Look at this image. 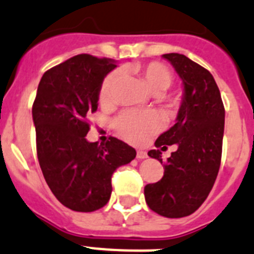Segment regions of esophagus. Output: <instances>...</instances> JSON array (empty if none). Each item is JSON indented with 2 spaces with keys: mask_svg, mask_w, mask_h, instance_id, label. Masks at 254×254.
Listing matches in <instances>:
<instances>
[{
  "mask_svg": "<svg viewBox=\"0 0 254 254\" xmlns=\"http://www.w3.org/2000/svg\"><path fill=\"white\" fill-rule=\"evenodd\" d=\"M147 157H148V154H147L145 151H142V149H138V151H136V158H138V160H144V158Z\"/></svg>",
  "mask_w": 254,
  "mask_h": 254,
  "instance_id": "obj_1",
  "label": "esophagus"
}]
</instances>
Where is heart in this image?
Here are the masks:
<instances>
[{
    "instance_id": "1",
    "label": "heart",
    "mask_w": 254,
    "mask_h": 254,
    "mask_svg": "<svg viewBox=\"0 0 254 254\" xmlns=\"http://www.w3.org/2000/svg\"><path fill=\"white\" fill-rule=\"evenodd\" d=\"M124 71L135 74L144 85L153 94L165 93L173 85V72L166 66L160 63H151L147 65H133L125 67ZM120 85V74L118 71L111 72L102 81L100 88V102L103 106H111L118 100V90ZM161 120L158 115L153 112L127 111L120 115L115 121V127L119 135L130 143L144 142L152 133L160 127Z\"/></svg>"
}]
</instances>
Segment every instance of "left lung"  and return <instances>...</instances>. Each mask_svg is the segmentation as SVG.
<instances>
[{
  "label": "left lung",
  "mask_w": 254,
  "mask_h": 254,
  "mask_svg": "<svg viewBox=\"0 0 254 254\" xmlns=\"http://www.w3.org/2000/svg\"><path fill=\"white\" fill-rule=\"evenodd\" d=\"M183 80L184 93L174 127L154 145H178L164 165L162 179L144 188L145 202L156 213L170 219L195 212L208 197L221 164L225 109L212 74L184 55L166 54ZM162 152L148 156L162 164Z\"/></svg>",
  "instance_id": "left-lung-1"
}]
</instances>
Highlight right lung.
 Here are the masks:
<instances>
[{"label":"right lung","instance_id":"right-lung-1","mask_svg":"<svg viewBox=\"0 0 254 254\" xmlns=\"http://www.w3.org/2000/svg\"><path fill=\"white\" fill-rule=\"evenodd\" d=\"M111 59L78 55L43 74L33 103L39 166L55 197L67 208L93 212L111 197V176L136 152L110 136L98 144L85 139L87 118L97 111Z\"/></svg>","mask_w":254,"mask_h":254}]
</instances>
